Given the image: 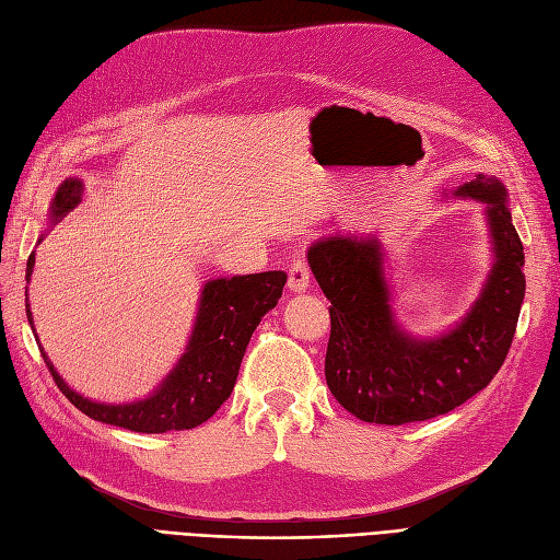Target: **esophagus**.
<instances>
[{"label": "esophagus", "instance_id": "esophagus-1", "mask_svg": "<svg viewBox=\"0 0 560 560\" xmlns=\"http://www.w3.org/2000/svg\"><path fill=\"white\" fill-rule=\"evenodd\" d=\"M287 287H290V292L294 294H303L311 287V273H308V266L303 259H296L290 266V278H287Z\"/></svg>", "mask_w": 560, "mask_h": 560}]
</instances>
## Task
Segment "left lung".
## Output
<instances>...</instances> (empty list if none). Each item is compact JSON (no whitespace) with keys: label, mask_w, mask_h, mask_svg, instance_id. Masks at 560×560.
Wrapping results in <instances>:
<instances>
[{"label":"left lung","mask_w":560,"mask_h":560,"mask_svg":"<svg viewBox=\"0 0 560 560\" xmlns=\"http://www.w3.org/2000/svg\"><path fill=\"white\" fill-rule=\"evenodd\" d=\"M451 196L483 202L490 270L460 322L434 336L399 325L376 233H329L308 247V266L331 301L327 385L364 422L404 425L453 411L493 381L514 341L525 276L510 194L481 173Z\"/></svg>","instance_id":"left-lung-1"}]
</instances>
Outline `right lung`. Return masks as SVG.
Here are the masks:
<instances>
[{
    "label": "right lung",
    "mask_w": 560,
    "mask_h": 560,
    "mask_svg": "<svg viewBox=\"0 0 560 560\" xmlns=\"http://www.w3.org/2000/svg\"><path fill=\"white\" fill-rule=\"evenodd\" d=\"M81 186L83 184L77 177H67L58 186V191L48 208V231L54 229L67 212H72L79 206ZM48 231L39 235L37 243L44 241V235ZM32 270H35V252L30 254L25 268L27 284L32 278ZM284 282L287 276L282 270L208 280L200 290L198 313L194 319L189 343H186L182 358L177 360L171 374L156 385L154 393L126 404L95 401L79 395L74 387L67 385L39 343L27 299L25 311L50 376L58 383L60 393L70 399L81 413H86L97 422H107V425H116L130 432L161 434L171 430H194L202 425V422L212 418L219 406L229 399L235 378H238L249 338L254 329L259 327L261 317L278 306Z\"/></svg>",
    "instance_id": "1"
}]
</instances>
